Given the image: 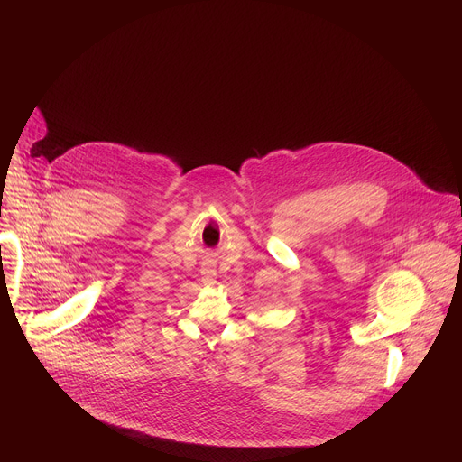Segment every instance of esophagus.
<instances>
[{
	"instance_id": "esophagus-1",
	"label": "esophagus",
	"mask_w": 462,
	"mask_h": 462,
	"mask_svg": "<svg viewBox=\"0 0 462 462\" xmlns=\"http://www.w3.org/2000/svg\"><path fill=\"white\" fill-rule=\"evenodd\" d=\"M201 274H203V282L205 283H216V278H217V273H216V269L214 267H203V271H201Z\"/></svg>"
}]
</instances>
